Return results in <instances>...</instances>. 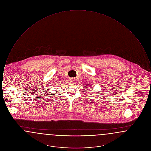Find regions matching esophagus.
Here are the masks:
<instances>
[{
	"instance_id": "34e87169",
	"label": "esophagus",
	"mask_w": 151,
	"mask_h": 151,
	"mask_svg": "<svg viewBox=\"0 0 151 151\" xmlns=\"http://www.w3.org/2000/svg\"><path fill=\"white\" fill-rule=\"evenodd\" d=\"M70 81L73 82V81H75V80H74V79H73V78H71V79H70Z\"/></svg>"
}]
</instances>
